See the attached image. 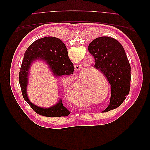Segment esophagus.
I'll return each instance as SVG.
<instances>
[{
  "instance_id": "34e87169",
  "label": "esophagus",
  "mask_w": 150,
  "mask_h": 150,
  "mask_svg": "<svg viewBox=\"0 0 150 150\" xmlns=\"http://www.w3.org/2000/svg\"><path fill=\"white\" fill-rule=\"evenodd\" d=\"M74 67H75V69H76V71H79V70H80V69H81V66H80V65H78V64L75 65Z\"/></svg>"
}]
</instances>
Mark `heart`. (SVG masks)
I'll return each mask as SVG.
<instances>
[{"label":"heart","instance_id":"obj_1","mask_svg":"<svg viewBox=\"0 0 150 150\" xmlns=\"http://www.w3.org/2000/svg\"><path fill=\"white\" fill-rule=\"evenodd\" d=\"M99 73L93 71L92 69H84L80 73L76 83L67 80L64 83V88L68 96L71 97L73 103L78 105H85L88 103V98L91 99L93 94L99 88V81L97 78ZM95 80V82L93 80Z\"/></svg>","mask_w":150,"mask_h":150}]
</instances>
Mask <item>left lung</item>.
Masks as SVG:
<instances>
[{
	"label": "left lung",
	"mask_w": 150,
	"mask_h": 150,
	"mask_svg": "<svg viewBox=\"0 0 150 150\" xmlns=\"http://www.w3.org/2000/svg\"><path fill=\"white\" fill-rule=\"evenodd\" d=\"M94 57V67L101 71L111 85L110 103L104 111L119 107L129 93L131 66L125 49L114 38L99 37L88 46Z\"/></svg>",
	"instance_id": "8db88e82"
}]
</instances>
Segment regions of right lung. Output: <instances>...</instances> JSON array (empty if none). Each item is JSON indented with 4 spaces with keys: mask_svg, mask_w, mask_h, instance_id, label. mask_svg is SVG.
I'll return each instance as SVG.
<instances>
[{
    "mask_svg": "<svg viewBox=\"0 0 150 150\" xmlns=\"http://www.w3.org/2000/svg\"><path fill=\"white\" fill-rule=\"evenodd\" d=\"M35 59L46 61L56 77L72 74L74 68L68 56L65 44L61 40L54 37H46L35 40L30 45L24 53L19 78L22 96L36 113L47 117L68 116L70 111L63 106L61 99L49 108H40L30 102L27 95L28 76L31 62Z\"/></svg>",
    "mask_w": 150,
    "mask_h": 150,
    "instance_id": "obj_1",
    "label": "right lung"
}]
</instances>
